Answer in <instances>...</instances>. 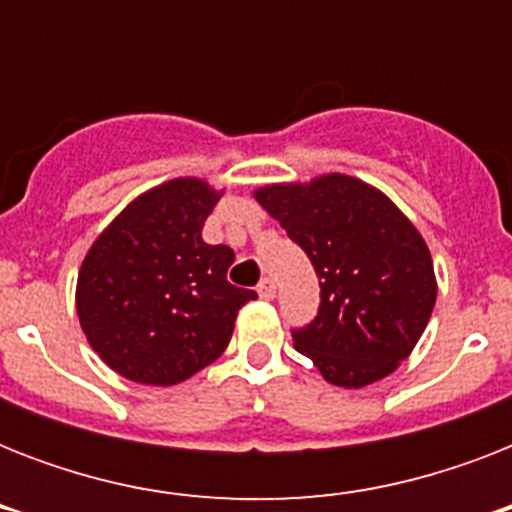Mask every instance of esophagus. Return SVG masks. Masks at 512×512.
<instances>
[{
  "label": "esophagus",
  "instance_id": "34e87169",
  "mask_svg": "<svg viewBox=\"0 0 512 512\" xmlns=\"http://www.w3.org/2000/svg\"><path fill=\"white\" fill-rule=\"evenodd\" d=\"M257 295L263 297V300H273L276 297V284L271 279H263L257 284Z\"/></svg>",
  "mask_w": 512,
  "mask_h": 512
}]
</instances>
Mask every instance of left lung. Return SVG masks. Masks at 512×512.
Returning a JSON list of instances; mask_svg holds the SVG:
<instances>
[{
    "label": "left lung",
    "instance_id": "left-lung-1",
    "mask_svg": "<svg viewBox=\"0 0 512 512\" xmlns=\"http://www.w3.org/2000/svg\"><path fill=\"white\" fill-rule=\"evenodd\" d=\"M319 276L316 319L292 329L295 348L340 388H364L396 372L436 305L433 257L412 220L358 177L257 188Z\"/></svg>",
    "mask_w": 512,
    "mask_h": 512
}]
</instances>
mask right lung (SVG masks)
I'll use <instances>...</instances> for the list:
<instances>
[{"label":"right lung","instance_id":"1","mask_svg":"<svg viewBox=\"0 0 512 512\" xmlns=\"http://www.w3.org/2000/svg\"><path fill=\"white\" fill-rule=\"evenodd\" d=\"M223 191L175 177L140 193L92 241L76 279V313L92 350L140 385H177L223 356L252 289L225 273L233 249L201 228Z\"/></svg>","mask_w":512,"mask_h":512}]
</instances>
